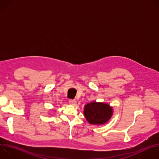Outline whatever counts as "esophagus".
<instances>
[{
    "label": "esophagus",
    "mask_w": 159,
    "mask_h": 159,
    "mask_svg": "<svg viewBox=\"0 0 159 159\" xmlns=\"http://www.w3.org/2000/svg\"><path fill=\"white\" fill-rule=\"evenodd\" d=\"M69 102L71 104V105H75L76 103H77V101L75 100H72V99H70L69 101Z\"/></svg>",
    "instance_id": "esophagus-1"
}]
</instances>
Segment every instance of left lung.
<instances>
[{
	"instance_id": "obj_1",
	"label": "left lung",
	"mask_w": 159,
	"mask_h": 159,
	"mask_svg": "<svg viewBox=\"0 0 159 159\" xmlns=\"http://www.w3.org/2000/svg\"><path fill=\"white\" fill-rule=\"evenodd\" d=\"M112 114V107L105 102L94 101L84 106V115L90 125H104L111 118Z\"/></svg>"
}]
</instances>
